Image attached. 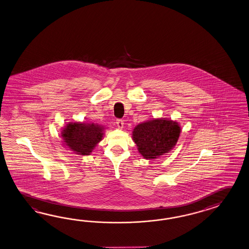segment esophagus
Instances as JSON below:
<instances>
[{"label": "esophagus", "instance_id": "obj_1", "mask_svg": "<svg viewBox=\"0 0 249 249\" xmlns=\"http://www.w3.org/2000/svg\"><path fill=\"white\" fill-rule=\"evenodd\" d=\"M116 124H117V127L119 128V129H123L124 128V121L122 119L116 120Z\"/></svg>", "mask_w": 249, "mask_h": 249}]
</instances>
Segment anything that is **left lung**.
<instances>
[{
	"label": "left lung",
	"instance_id": "1",
	"mask_svg": "<svg viewBox=\"0 0 249 249\" xmlns=\"http://www.w3.org/2000/svg\"><path fill=\"white\" fill-rule=\"evenodd\" d=\"M179 134L180 127L177 122L156 118L136 125L133 140L144 159H156L176 145Z\"/></svg>",
	"mask_w": 249,
	"mask_h": 249
}]
</instances>
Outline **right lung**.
I'll return each mask as SVG.
<instances>
[{
    "label": "right lung",
    "mask_w": 249,
    "mask_h": 249,
    "mask_svg": "<svg viewBox=\"0 0 249 249\" xmlns=\"http://www.w3.org/2000/svg\"><path fill=\"white\" fill-rule=\"evenodd\" d=\"M104 127L96 124L70 123L61 132L64 144L74 153L89 155L102 140Z\"/></svg>",
    "instance_id": "1"
}]
</instances>
